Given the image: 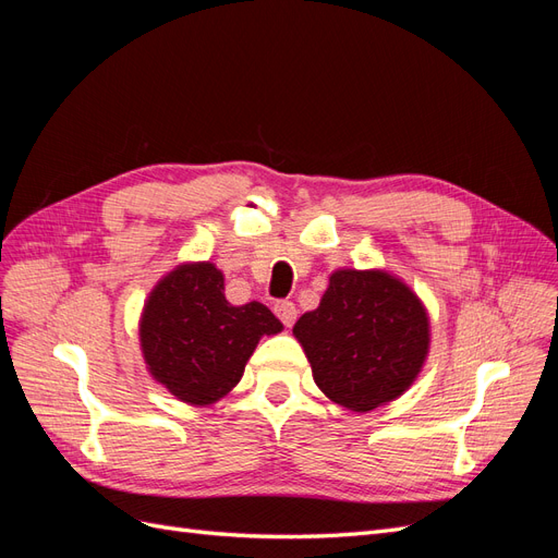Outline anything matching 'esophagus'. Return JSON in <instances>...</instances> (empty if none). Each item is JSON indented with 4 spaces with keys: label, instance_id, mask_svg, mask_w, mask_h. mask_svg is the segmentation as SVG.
I'll use <instances>...</instances> for the list:
<instances>
[{
    "label": "esophagus",
    "instance_id": "obj_1",
    "mask_svg": "<svg viewBox=\"0 0 558 558\" xmlns=\"http://www.w3.org/2000/svg\"><path fill=\"white\" fill-rule=\"evenodd\" d=\"M275 314L281 318V324L289 328L295 324V318H298V310L291 300H279L275 305Z\"/></svg>",
    "mask_w": 558,
    "mask_h": 558
}]
</instances>
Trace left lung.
Instances as JSON below:
<instances>
[{
	"instance_id": "obj_1",
	"label": "left lung",
	"mask_w": 558,
	"mask_h": 558,
	"mask_svg": "<svg viewBox=\"0 0 558 558\" xmlns=\"http://www.w3.org/2000/svg\"><path fill=\"white\" fill-rule=\"evenodd\" d=\"M293 335L316 386L351 412H369L408 391L430 344L426 307L384 269H337L320 305L298 318Z\"/></svg>"
}]
</instances>
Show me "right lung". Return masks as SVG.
Masks as SVG:
<instances>
[{"label":"right lung","mask_w":558,"mask_h":558,"mask_svg":"<svg viewBox=\"0 0 558 558\" xmlns=\"http://www.w3.org/2000/svg\"><path fill=\"white\" fill-rule=\"evenodd\" d=\"M223 291L214 263H185L158 281L144 305L140 342L148 373L189 404L230 393L260 337L283 328L260 302L234 307Z\"/></svg>","instance_id":"add662e5"}]
</instances>
